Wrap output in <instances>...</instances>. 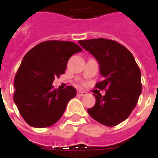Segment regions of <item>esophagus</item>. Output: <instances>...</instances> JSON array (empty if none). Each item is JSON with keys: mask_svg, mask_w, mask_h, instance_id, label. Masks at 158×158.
<instances>
[{"mask_svg": "<svg viewBox=\"0 0 158 158\" xmlns=\"http://www.w3.org/2000/svg\"><path fill=\"white\" fill-rule=\"evenodd\" d=\"M77 95L79 96H84L86 95L85 91H82V90H79L78 92H77Z\"/></svg>", "mask_w": 158, "mask_h": 158, "instance_id": "obj_1", "label": "esophagus"}]
</instances>
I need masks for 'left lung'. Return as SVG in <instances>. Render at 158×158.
Wrapping results in <instances>:
<instances>
[{
    "label": "left lung",
    "instance_id": "8db88e82",
    "mask_svg": "<svg viewBox=\"0 0 158 158\" xmlns=\"http://www.w3.org/2000/svg\"><path fill=\"white\" fill-rule=\"evenodd\" d=\"M100 64L103 79L96 88L106 89L105 96L96 97L88 113L103 125L113 127L124 121L132 113L141 93L140 70L132 53L118 42L104 38L79 40Z\"/></svg>",
    "mask_w": 158,
    "mask_h": 158
}]
</instances>
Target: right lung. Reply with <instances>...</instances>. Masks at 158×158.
<instances>
[{
	"label": "right lung",
	"mask_w": 158,
	"mask_h": 158,
	"mask_svg": "<svg viewBox=\"0 0 158 158\" xmlns=\"http://www.w3.org/2000/svg\"><path fill=\"white\" fill-rule=\"evenodd\" d=\"M82 52L75 43L47 40L33 47L24 56L14 79L13 100L29 125L46 128L62 116L76 89H54L52 83L65 73L67 63L74 53Z\"/></svg>",
	"instance_id": "add662e5"
}]
</instances>
